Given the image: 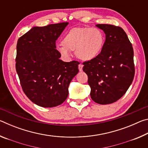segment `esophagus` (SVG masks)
Returning a JSON list of instances; mask_svg holds the SVG:
<instances>
[{"instance_id":"34e87169","label":"esophagus","mask_w":148,"mask_h":148,"mask_svg":"<svg viewBox=\"0 0 148 148\" xmlns=\"http://www.w3.org/2000/svg\"><path fill=\"white\" fill-rule=\"evenodd\" d=\"M83 64H79V65H78V69H79V71H80V72H82V71H83Z\"/></svg>"}]
</instances>
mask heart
Here are the masks:
<instances>
[{
  "label": "heart",
  "instance_id": "1",
  "mask_svg": "<svg viewBox=\"0 0 148 148\" xmlns=\"http://www.w3.org/2000/svg\"><path fill=\"white\" fill-rule=\"evenodd\" d=\"M104 37L98 29L88 27H74L65 34L58 47L62 56L69 57L70 51H75L77 58L89 61L100 53L103 47Z\"/></svg>",
  "mask_w": 148,
  "mask_h": 148
}]
</instances>
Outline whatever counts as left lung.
Returning <instances> with one entry per match:
<instances>
[{"instance_id": "obj_1", "label": "left lung", "mask_w": 148, "mask_h": 148, "mask_svg": "<svg viewBox=\"0 0 148 148\" xmlns=\"http://www.w3.org/2000/svg\"><path fill=\"white\" fill-rule=\"evenodd\" d=\"M106 34L101 53L83 62L88 76L92 100L100 104L113 103L121 98L133 81L135 69L132 44L121 27L96 25Z\"/></svg>"}]
</instances>
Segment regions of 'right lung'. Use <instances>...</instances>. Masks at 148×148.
Here are the masks:
<instances>
[{"instance_id":"right-lung-1","label":"right lung","mask_w":148,"mask_h":148,"mask_svg":"<svg viewBox=\"0 0 148 148\" xmlns=\"http://www.w3.org/2000/svg\"><path fill=\"white\" fill-rule=\"evenodd\" d=\"M68 24L33 27L17 41L16 69L20 84L26 96L40 106L64 102L69 84L79 71L78 61H62L56 49V40Z\"/></svg>"}]
</instances>
